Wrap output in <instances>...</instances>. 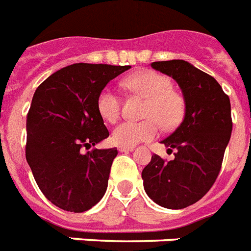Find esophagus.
I'll list each match as a JSON object with an SVG mask.
<instances>
[{"label": "esophagus", "instance_id": "obj_1", "mask_svg": "<svg viewBox=\"0 0 251 251\" xmlns=\"http://www.w3.org/2000/svg\"><path fill=\"white\" fill-rule=\"evenodd\" d=\"M134 148H135V147L120 146V147H119V151H120V152H131V151H134Z\"/></svg>", "mask_w": 251, "mask_h": 251}]
</instances>
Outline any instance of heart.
<instances>
[{
  "instance_id": "1",
  "label": "heart",
  "mask_w": 251,
  "mask_h": 251,
  "mask_svg": "<svg viewBox=\"0 0 251 251\" xmlns=\"http://www.w3.org/2000/svg\"><path fill=\"white\" fill-rule=\"evenodd\" d=\"M126 89L147 99L143 121H124L112 132V139L120 146L134 147L157 135L158 124L172 130L184 116V100L172 89V81L164 75L144 69L130 75L124 81ZM99 115L108 122H115L121 113V98L113 89L104 87L97 99Z\"/></svg>"
}]
</instances>
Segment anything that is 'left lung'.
Segmentation results:
<instances>
[{
    "label": "left lung",
    "instance_id": "1",
    "mask_svg": "<svg viewBox=\"0 0 251 251\" xmlns=\"http://www.w3.org/2000/svg\"><path fill=\"white\" fill-rule=\"evenodd\" d=\"M151 67L176 81L185 113L182 124L161 143L174 160L158 154L142 172L144 191L166 209H184L207 193L221 172L232 132L231 103L217 79L185 60L153 62Z\"/></svg>",
    "mask_w": 251,
    "mask_h": 251
}]
</instances>
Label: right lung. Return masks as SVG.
Here are the masks:
<instances>
[{
	"mask_svg": "<svg viewBox=\"0 0 251 251\" xmlns=\"http://www.w3.org/2000/svg\"><path fill=\"white\" fill-rule=\"evenodd\" d=\"M130 66L76 63L48 77L26 115L25 158L45 197L63 210L82 213L107 191L117 148L94 150L109 136L98 95Z\"/></svg>",
	"mask_w": 251,
	"mask_h": 251,
	"instance_id": "right-lung-1",
	"label": "right lung"
}]
</instances>
